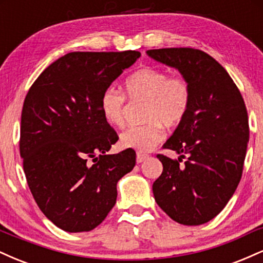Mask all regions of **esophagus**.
<instances>
[{
  "mask_svg": "<svg viewBox=\"0 0 263 263\" xmlns=\"http://www.w3.org/2000/svg\"><path fill=\"white\" fill-rule=\"evenodd\" d=\"M147 155H144V153H137V157H136V161L137 163H142L144 161V159H147Z\"/></svg>",
  "mask_w": 263,
  "mask_h": 263,
  "instance_id": "1",
  "label": "esophagus"
}]
</instances>
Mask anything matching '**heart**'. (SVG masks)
Instances as JSON below:
<instances>
[{"instance_id": "b5f03b06", "label": "heart", "mask_w": 263, "mask_h": 263, "mask_svg": "<svg viewBox=\"0 0 263 263\" xmlns=\"http://www.w3.org/2000/svg\"><path fill=\"white\" fill-rule=\"evenodd\" d=\"M123 89L129 100L146 101L143 111L146 123L128 127L120 135L123 148L149 152L164 140V126L177 127L188 114L192 90L188 79L182 74L170 75L157 66H142L125 80ZM100 110L105 121L121 127L125 123L124 93L107 87L101 95Z\"/></svg>"}]
</instances>
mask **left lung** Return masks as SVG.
I'll list each match as a JSON object with an SVG mask.
<instances>
[{"label": "left lung", "mask_w": 263, "mask_h": 263, "mask_svg": "<svg viewBox=\"0 0 263 263\" xmlns=\"http://www.w3.org/2000/svg\"><path fill=\"white\" fill-rule=\"evenodd\" d=\"M147 54L177 68L192 90L185 119L163 144L180 157L157 155L163 172L153 195L174 221L205 224L224 209L242 177L250 136L245 101L224 66L203 50L162 48Z\"/></svg>", "instance_id": "left-lung-1"}]
</instances>
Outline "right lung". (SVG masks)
<instances>
[{"label":"right lung","mask_w":263,"mask_h":263,"mask_svg":"<svg viewBox=\"0 0 263 263\" xmlns=\"http://www.w3.org/2000/svg\"><path fill=\"white\" fill-rule=\"evenodd\" d=\"M140 57L136 50L68 53L27 92L20 136L23 171L39 209L62 230L100 225L116 203L117 182L134 170V149L106 155L119 136L105 121L100 99Z\"/></svg>","instance_id":"right-lung-1"}]
</instances>
